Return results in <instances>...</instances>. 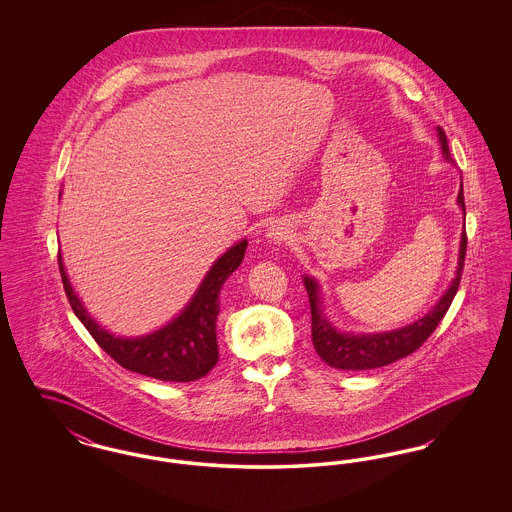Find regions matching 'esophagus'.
<instances>
[{"mask_svg":"<svg viewBox=\"0 0 512 512\" xmlns=\"http://www.w3.org/2000/svg\"><path fill=\"white\" fill-rule=\"evenodd\" d=\"M267 238L272 244H282L288 236H286L284 228H280V226H270V228H268Z\"/></svg>","mask_w":512,"mask_h":512,"instance_id":"1","label":"esophagus"}]
</instances>
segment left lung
<instances>
[{"label":"left lung","instance_id":"8db88e82","mask_svg":"<svg viewBox=\"0 0 512 512\" xmlns=\"http://www.w3.org/2000/svg\"><path fill=\"white\" fill-rule=\"evenodd\" d=\"M438 140L441 146V155L447 163H455L451 157V151L447 146V136L438 126ZM457 203L464 213L463 182L457 195ZM464 253H466V232L461 234L459 244V259L455 278L447 286V290L439 297L438 303L413 324L388 330V332H372V334H353V332H341L328 317L324 315L322 305V292L320 284L311 276H303V284L309 293L311 303V332H313V345L317 349L318 357L326 365L341 368V370H368V368H380L391 365L407 355L416 351L424 341L432 336L441 318L445 317L455 293L461 284V274L464 267Z\"/></svg>","mask_w":512,"mask_h":512}]
</instances>
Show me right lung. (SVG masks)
Instances as JSON below:
<instances>
[{
    "label": "right lung",
    "mask_w": 512,
    "mask_h": 512,
    "mask_svg": "<svg viewBox=\"0 0 512 512\" xmlns=\"http://www.w3.org/2000/svg\"><path fill=\"white\" fill-rule=\"evenodd\" d=\"M247 240H240L222 253L207 270L186 307L155 332L136 338H122L105 330L96 322L71 286L63 257L59 255V270L63 288L69 297L74 315L86 326L99 347L115 359L122 368L144 374L163 382H194L211 372L219 361L217 317L219 295L226 278L242 265Z\"/></svg>",
    "instance_id": "right-lung-1"
}]
</instances>
